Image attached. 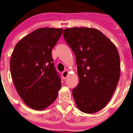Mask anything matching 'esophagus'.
Returning <instances> with one entry per match:
<instances>
[{
	"mask_svg": "<svg viewBox=\"0 0 133 133\" xmlns=\"http://www.w3.org/2000/svg\"><path fill=\"white\" fill-rule=\"evenodd\" d=\"M69 75V72L68 70H65L62 72V77L64 79H65L67 77H68Z\"/></svg>",
	"mask_w": 133,
	"mask_h": 133,
	"instance_id": "1",
	"label": "esophagus"
}]
</instances>
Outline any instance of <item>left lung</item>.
Returning a JSON list of instances; mask_svg holds the SVG:
<instances>
[{"mask_svg": "<svg viewBox=\"0 0 133 133\" xmlns=\"http://www.w3.org/2000/svg\"><path fill=\"white\" fill-rule=\"evenodd\" d=\"M63 34L77 61L79 83L72 90L76 105L85 113L100 111L110 101L119 80L117 49L95 28H67Z\"/></svg>", "mask_w": 133, "mask_h": 133, "instance_id": "8db88e82", "label": "left lung"}]
</instances>
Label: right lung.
I'll return each instance as SVG.
<instances>
[{
  "label": "right lung",
  "mask_w": 133,
  "mask_h": 133,
  "mask_svg": "<svg viewBox=\"0 0 133 133\" xmlns=\"http://www.w3.org/2000/svg\"><path fill=\"white\" fill-rule=\"evenodd\" d=\"M61 28H39L15 45L10 71L16 90L30 108L42 110L52 104L61 87L52 50L62 34Z\"/></svg>",
  "instance_id": "right-lung-1"
}]
</instances>
